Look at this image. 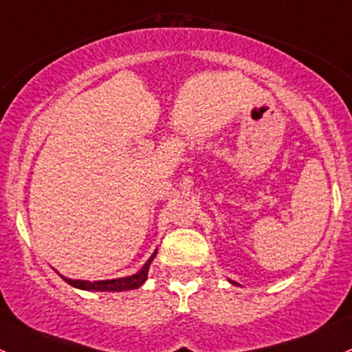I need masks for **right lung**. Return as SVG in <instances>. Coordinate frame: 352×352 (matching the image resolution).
Here are the masks:
<instances>
[{"instance_id": "1", "label": "right lung", "mask_w": 352, "mask_h": 352, "mask_svg": "<svg viewBox=\"0 0 352 352\" xmlns=\"http://www.w3.org/2000/svg\"><path fill=\"white\" fill-rule=\"evenodd\" d=\"M155 257V252L151 256V259L147 261L142 266V270L137 274H132V276L126 278H117V280H107V281H82V280H64L67 281L69 285L76 286V288L88 289V292H125V289H135L139 286L144 285V281L147 280V273H149V266L152 259Z\"/></svg>"}]
</instances>
